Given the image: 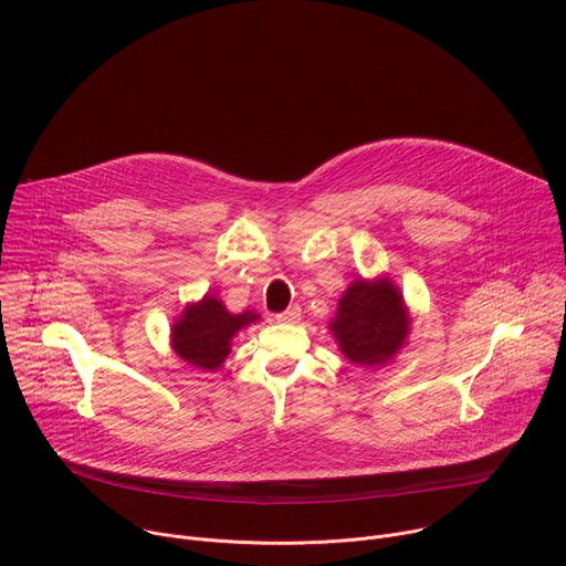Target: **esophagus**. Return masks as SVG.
I'll use <instances>...</instances> for the list:
<instances>
[{
	"instance_id": "34e87169",
	"label": "esophagus",
	"mask_w": 566,
	"mask_h": 566,
	"mask_svg": "<svg viewBox=\"0 0 566 566\" xmlns=\"http://www.w3.org/2000/svg\"><path fill=\"white\" fill-rule=\"evenodd\" d=\"M280 323H297L300 321V306H291V310L275 316Z\"/></svg>"
}]
</instances>
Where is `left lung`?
Wrapping results in <instances>:
<instances>
[{
    "label": "left lung",
    "instance_id": "obj_1",
    "mask_svg": "<svg viewBox=\"0 0 566 566\" xmlns=\"http://www.w3.org/2000/svg\"><path fill=\"white\" fill-rule=\"evenodd\" d=\"M410 318L399 289L388 277L356 280L338 300L329 332L354 366L388 364L406 343Z\"/></svg>",
    "mask_w": 566,
    "mask_h": 566
}]
</instances>
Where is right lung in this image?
I'll return each mask as SVG.
<instances>
[{"mask_svg": "<svg viewBox=\"0 0 566 566\" xmlns=\"http://www.w3.org/2000/svg\"><path fill=\"white\" fill-rule=\"evenodd\" d=\"M256 321L260 316L252 312L230 314L219 297L208 293L200 302L185 306L171 327V345L187 366L214 373L230 354L232 336Z\"/></svg>", "mask_w": 566, "mask_h": 566, "instance_id": "obj_1", "label": "right lung"}]
</instances>
